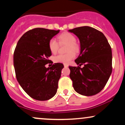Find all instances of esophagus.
Returning <instances> with one entry per match:
<instances>
[{"label":"esophagus","instance_id":"obj_1","mask_svg":"<svg viewBox=\"0 0 125 125\" xmlns=\"http://www.w3.org/2000/svg\"><path fill=\"white\" fill-rule=\"evenodd\" d=\"M64 67H68V64H64Z\"/></svg>","mask_w":125,"mask_h":125}]
</instances>
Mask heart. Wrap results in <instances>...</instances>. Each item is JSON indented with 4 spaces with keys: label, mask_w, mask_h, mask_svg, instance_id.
<instances>
[{
    "label": "heart",
    "mask_w": 125,
    "mask_h": 125,
    "mask_svg": "<svg viewBox=\"0 0 125 125\" xmlns=\"http://www.w3.org/2000/svg\"><path fill=\"white\" fill-rule=\"evenodd\" d=\"M59 44L60 45L67 44L66 52L67 53L58 54L54 57L53 61L55 63L68 64L75 57V53H78L80 51L79 44L76 43L75 36L69 32H64L58 36ZM59 44L55 40L51 39L49 42V48L52 53H56L59 49Z\"/></svg>",
    "instance_id": "b5f03b06"
}]
</instances>
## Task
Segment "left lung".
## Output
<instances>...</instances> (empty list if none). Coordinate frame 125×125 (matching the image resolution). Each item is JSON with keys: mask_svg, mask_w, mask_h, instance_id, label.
I'll use <instances>...</instances> for the list:
<instances>
[{"mask_svg": "<svg viewBox=\"0 0 125 125\" xmlns=\"http://www.w3.org/2000/svg\"><path fill=\"white\" fill-rule=\"evenodd\" d=\"M79 38L81 52L75 60L77 65L69 66L73 87L78 94L86 96L99 93L109 79L112 71V49L101 31L89 26L69 30Z\"/></svg>", "mask_w": 125, "mask_h": 125, "instance_id": "left-lung-1", "label": "left lung"}]
</instances>
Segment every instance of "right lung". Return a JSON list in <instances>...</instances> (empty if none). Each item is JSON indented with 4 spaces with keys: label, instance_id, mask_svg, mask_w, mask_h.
I'll list each match as a JSON object with an SVG mask.
<instances>
[{
    "label": "right lung",
    "instance_id": "1",
    "mask_svg": "<svg viewBox=\"0 0 125 125\" xmlns=\"http://www.w3.org/2000/svg\"><path fill=\"white\" fill-rule=\"evenodd\" d=\"M59 32L44 28H35L26 32L19 40L13 54L16 76L25 92L33 99L47 100L55 95L63 64H53L49 57L52 53L49 42Z\"/></svg>",
    "mask_w": 125,
    "mask_h": 125
}]
</instances>
